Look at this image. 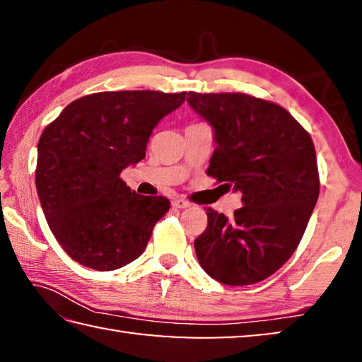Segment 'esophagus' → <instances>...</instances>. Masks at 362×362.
Wrapping results in <instances>:
<instances>
[{"mask_svg":"<svg viewBox=\"0 0 362 362\" xmlns=\"http://www.w3.org/2000/svg\"><path fill=\"white\" fill-rule=\"evenodd\" d=\"M173 206L175 207V209H187V207H189L192 204H189L187 199L177 198V199H174V201H173Z\"/></svg>","mask_w":362,"mask_h":362,"instance_id":"obj_1","label":"esophagus"}]
</instances>
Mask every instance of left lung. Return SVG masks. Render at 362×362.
<instances>
[{
    "mask_svg": "<svg viewBox=\"0 0 362 362\" xmlns=\"http://www.w3.org/2000/svg\"><path fill=\"white\" fill-rule=\"evenodd\" d=\"M214 134L207 174L243 194L231 217L206 209L201 268L226 286L259 283L289 260L320 196L313 140L289 112L246 94L188 93Z\"/></svg>",
    "mask_w": 362,
    "mask_h": 362,
    "instance_id": "8db88e82",
    "label": "left lung"
}]
</instances>
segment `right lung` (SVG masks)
Wrapping results in <instances>:
<instances>
[{"label": "right lung", "mask_w": 362, "mask_h": 362, "mask_svg": "<svg viewBox=\"0 0 362 362\" xmlns=\"http://www.w3.org/2000/svg\"><path fill=\"white\" fill-rule=\"evenodd\" d=\"M185 94H90L66 105L42 131L36 192L49 228L73 260L112 272L144 254L170 203L137 194L119 174L142 161L153 129Z\"/></svg>", "instance_id": "add662e5"}]
</instances>
